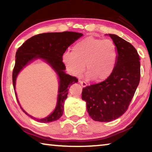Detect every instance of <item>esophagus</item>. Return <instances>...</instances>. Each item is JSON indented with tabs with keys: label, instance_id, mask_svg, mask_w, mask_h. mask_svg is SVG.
I'll return each mask as SVG.
<instances>
[{
	"label": "esophagus",
	"instance_id": "obj_1",
	"mask_svg": "<svg viewBox=\"0 0 152 152\" xmlns=\"http://www.w3.org/2000/svg\"><path fill=\"white\" fill-rule=\"evenodd\" d=\"M80 84L82 85L83 87H86V86H87V84H86L85 82H84V81H80Z\"/></svg>",
	"mask_w": 152,
	"mask_h": 152
}]
</instances>
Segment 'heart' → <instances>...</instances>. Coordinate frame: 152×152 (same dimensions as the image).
<instances>
[{"mask_svg":"<svg viewBox=\"0 0 152 152\" xmlns=\"http://www.w3.org/2000/svg\"><path fill=\"white\" fill-rule=\"evenodd\" d=\"M118 49L110 39L86 37L76 42L72 52L64 53L62 61L72 76L80 77L85 71L86 78L95 82L106 80L114 71Z\"/></svg>","mask_w":152,"mask_h":152,"instance_id":"obj_1","label":"heart"}]
</instances>
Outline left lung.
<instances>
[{"label":"left lung","instance_id":"obj_1","mask_svg":"<svg viewBox=\"0 0 152 152\" xmlns=\"http://www.w3.org/2000/svg\"><path fill=\"white\" fill-rule=\"evenodd\" d=\"M118 49V59L111 76L102 83L83 89L82 99L95 121L118 118L128 109L140 80V58L133 46L115 34H108Z\"/></svg>","mask_w":152,"mask_h":152}]
</instances>
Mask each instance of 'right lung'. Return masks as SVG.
<instances>
[{
    "mask_svg": "<svg viewBox=\"0 0 152 152\" xmlns=\"http://www.w3.org/2000/svg\"><path fill=\"white\" fill-rule=\"evenodd\" d=\"M83 36V34L74 32L40 34L29 38L17 50L13 72V85L19 105H20L15 91L16 77L24 67L33 61L42 59L54 69L58 78L57 104L54 112L48 117L37 119L28 115L20 106L23 112L31 118L46 123L55 121L63 115L64 103L67 97L68 89L72 85L78 83V79L66 73V66L62 62V56L67 48Z\"/></svg>",
    "mask_w": 152,
    "mask_h": 152,
    "instance_id": "obj_1",
    "label": "right lung"
}]
</instances>
